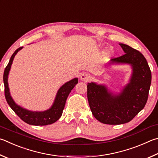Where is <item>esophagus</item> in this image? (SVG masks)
<instances>
[{
  "instance_id": "esophagus-1",
  "label": "esophagus",
  "mask_w": 158,
  "mask_h": 158,
  "mask_svg": "<svg viewBox=\"0 0 158 158\" xmlns=\"http://www.w3.org/2000/svg\"><path fill=\"white\" fill-rule=\"evenodd\" d=\"M80 79H81V80H82V81H84L85 82H87V81H90V80L91 79V76L88 73H83L81 74Z\"/></svg>"
}]
</instances>
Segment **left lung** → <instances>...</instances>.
<instances>
[{"mask_svg":"<svg viewBox=\"0 0 158 158\" xmlns=\"http://www.w3.org/2000/svg\"><path fill=\"white\" fill-rule=\"evenodd\" d=\"M125 54L113 58L112 64H129L133 67L130 83L118 95H113L104 85L89 83L87 97L93 116L106 124H122L131 121L147 104L151 83V72L143 54L120 44Z\"/></svg>","mask_w":158,"mask_h":158,"instance_id":"obj_1","label":"left lung"}]
</instances>
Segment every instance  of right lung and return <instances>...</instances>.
<instances>
[{
	"label": "right lung",
	"instance_id": "obj_1",
	"mask_svg": "<svg viewBox=\"0 0 158 158\" xmlns=\"http://www.w3.org/2000/svg\"><path fill=\"white\" fill-rule=\"evenodd\" d=\"M22 48L23 47L19 48L13 53L4 71L3 82L5 85V99H6L7 104L14 111V113L27 124L34 126H45L53 124L61 117L68 97L71 90L78 83V79L74 78L70 80V81L65 83L59 88V90L57 92L53 105L48 110L44 112H32L21 108L16 104V103L11 98L9 87H8L7 77L14 56L20 50L22 49Z\"/></svg>",
	"mask_w": 158,
	"mask_h": 158
}]
</instances>
